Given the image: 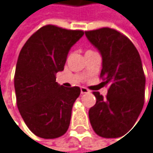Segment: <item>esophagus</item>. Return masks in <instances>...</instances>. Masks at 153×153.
I'll return each mask as SVG.
<instances>
[{"label":"esophagus","mask_w":153,"mask_h":153,"mask_svg":"<svg viewBox=\"0 0 153 153\" xmlns=\"http://www.w3.org/2000/svg\"><path fill=\"white\" fill-rule=\"evenodd\" d=\"M81 92H82V94H84V93H89L90 91L87 88H85V87H82L81 88Z\"/></svg>","instance_id":"34e87169"}]
</instances>
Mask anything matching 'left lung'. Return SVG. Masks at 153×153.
I'll use <instances>...</instances> for the list:
<instances>
[{"label":"left lung","mask_w":153,"mask_h":153,"mask_svg":"<svg viewBox=\"0 0 153 153\" xmlns=\"http://www.w3.org/2000/svg\"><path fill=\"white\" fill-rule=\"evenodd\" d=\"M85 35L102 54L100 78L109 85L106 98L93 91L97 101L89 111L90 123L102 138L121 137L136 123L144 104L145 75L140 54L131 40L114 29L86 30Z\"/></svg>","instance_id":"left-lung-1"}]
</instances>
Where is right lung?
<instances>
[{"label": "right lung", "mask_w": 153, "mask_h": 153, "mask_svg": "<svg viewBox=\"0 0 153 153\" xmlns=\"http://www.w3.org/2000/svg\"><path fill=\"white\" fill-rule=\"evenodd\" d=\"M83 34L82 30L48 24L35 31L20 51L14 74L16 103L25 124L38 137L59 138L70 126L81 89L60 86L55 75L63 71L71 47Z\"/></svg>", "instance_id": "right-lung-1"}]
</instances>
